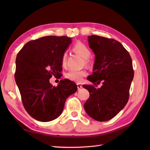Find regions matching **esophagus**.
<instances>
[{
    "label": "esophagus",
    "instance_id": "esophagus-1",
    "mask_svg": "<svg viewBox=\"0 0 150 150\" xmlns=\"http://www.w3.org/2000/svg\"><path fill=\"white\" fill-rule=\"evenodd\" d=\"M82 88V85L79 84H77V88H78V90H80V89Z\"/></svg>",
    "mask_w": 150,
    "mask_h": 150
}]
</instances>
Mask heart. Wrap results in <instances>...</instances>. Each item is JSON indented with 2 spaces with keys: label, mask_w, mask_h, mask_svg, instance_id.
<instances>
[{
  "label": "heart",
  "mask_w": 150,
  "mask_h": 150,
  "mask_svg": "<svg viewBox=\"0 0 150 150\" xmlns=\"http://www.w3.org/2000/svg\"><path fill=\"white\" fill-rule=\"evenodd\" d=\"M73 50H74L76 53L79 54L82 58L86 59V63H88V59L91 55V51L89 49V47L84 44V43L78 42L76 43L74 46H73ZM66 57H67V53L65 52L64 53L62 57V66L64 67L66 64ZM86 75V71L84 70H77L71 69H69L68 71L66 73L65 77L68 79V80L71 81L75 82H81L83 77Z\"/></svg>",
  "instance_id": "obj_1"
}]
</instances>
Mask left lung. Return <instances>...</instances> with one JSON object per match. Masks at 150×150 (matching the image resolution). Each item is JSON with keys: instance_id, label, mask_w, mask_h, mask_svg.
Returning a JSON list of instances; mask_svg holds the SVG:
<instances>
[{"instance_id": "obj_1", "label": "left lung", "mask_w": 150, "mask_h": 150, "mask_svg": "<svg viewBox=\"0 0 150 150\" xmlns=\"http://www.w3.org/2000/svg\"><path fill=\"white\" fill-rule=\"evenodd\" d=\"M88 42L95 60L93 74L88 77L93 84L82 86L90 92L84 108L89 116L103 122L117 115L128 103L134 76L132 60L122 44L113 39L91 35ZM101 81L103 86L97 88Z\"/></svg>"}]
</instances>
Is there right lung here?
I'll return each mask as SVG.
<instances>
[{"mask_svg":"<svg viewBox=\"0 0 150 150\" xmlns=\"http://www.w3.org/2000/svg\"><path fill=\"white\" fill-rule=\"evenodd\" d=\"M71 38L46 36L27 42L16 58L15 79L28 113L40 122H49L62 113L65 101L77 90L74 82L64 79L57 86L52 76L60 78L62 57Z\"/></svg>","mask_w":150,"mask_h":150,"instance_id":"right-lung-1","label":"right lung"}]
</instances>
